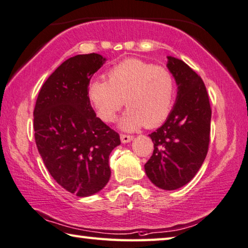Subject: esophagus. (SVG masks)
Returning a JSON list of instances; mask_svg holds the SVG:
<instances>
[{"instance_id": "34e87169", "label": "esophagus", "mask_w": 248, "mask_h": 248, "mask_svg": "<svg viewBox=\"0 0 248 248\" xmlns=\"http://www.w3.org/2000/svg\"><path fill=\"white\" fill-rule=\"evenodd\" d=\"M133 138H134V136H132V135H125V134H122L121 141L123 142V144H127V142L133 140Z\"/></svg>"}]
</instances>
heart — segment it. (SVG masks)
<instances>
[{"instance_id": "heart-1", "label": "heart", "mask_w": 248, "mask_h": 248, "mask_svg": "<svg viewBox=\"0 0 248 248\" xmlns=\"http://www.w3.org/2000/svg\"><path fill=\"white\" fill-rule=\"evenodd\" d=\"M174 93L170 69L138 59L123 61L108 72V81L95 79L88 86L89 101L103 122L114 121L123 103L127 107L120 120L124 131L161 124L171 111Z\"/></svg>"}]
</instances>
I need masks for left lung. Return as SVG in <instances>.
Segmentation results:
<instances>
[{
  "mask_svg": "<svg viewBox=\"0 0 248 248\" xmlns=\"http://www.w3.org/2000/svg\"><path fill=\"white\" fill-rule=\"evenodd\" d=\"M167 66L177 85L176 102L162 126L149 135L154 154L145 171L157 187L174 190L187 184L206 159L211 108L205 84L187 64L168 56Z\"/></svg>",
  "mask_w": 248,
  "mask_h": 248,
  "instance_id": "obj_1",
  "label": "left lung"
}]
</instances>
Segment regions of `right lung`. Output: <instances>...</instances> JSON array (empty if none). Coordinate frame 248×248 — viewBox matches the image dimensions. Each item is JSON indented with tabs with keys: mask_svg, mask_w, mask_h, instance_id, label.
Masks as SVG:
<instances>
[{
	"mask_svg": "<svg viewBox=\"0 0 248 248\" xmlns=\"http://www.w3.org/2000/svg\"><path fill=\"white\" fill-rule=\"evenodd\" d=\"M106 60L90 53L65 61L42 85L33 110L34 140L43 163L56 183L78 197L107 185L108 155L121 144L88 98L91 77Z\"/></svg>",
	"mask_w": 248,
	"mask_h": 248,
	"instance_id": "right-lung-1",
	"label": "right lung"
}]
</instances>
